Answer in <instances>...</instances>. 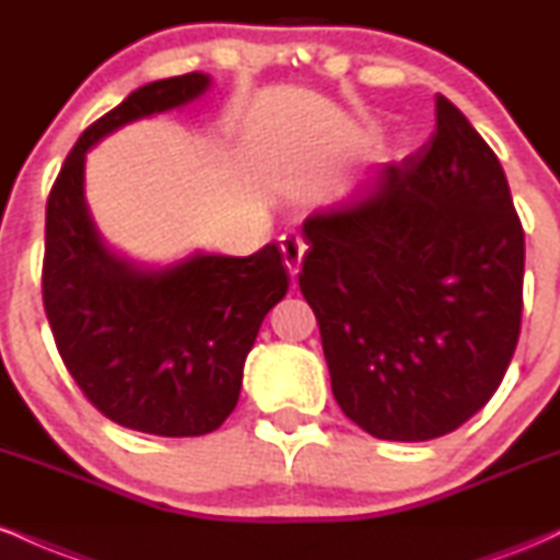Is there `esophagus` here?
Wrapping results in <instances>:
<instances>
[{
    "label": "esophagus",
    "mask_w": 560,
    "mask_h": 560,
    "mask_svg": "<svg viewBox=\"0 0 560 560\" xmlns=\"http://www.w3.org/2000/svg\"><path fill=\"white\" fill-rule=\"evenodd\" d=\"M279 244H281V255H284L289 273L294 276L300 271L302 255H305V242H302V236L294 234V231H287V234L279 240Z\"/></svg>",
    "instance_id": "1"
}]
</instances>
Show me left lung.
I'll return each mask as SVG.
<instances>
[{
  "mask_svg": "<svg viewBox=\"0 0 560 560\" xmlns=\"http://www.w3.org/2000/svg\"><path fill=\"white\" fill-rule=\"evenodd\" d=\"M302 236L300 289L347 419L423 442L485 408L522 331L524 229L500 160L453 102L436 94L432 139Z\"/></svg>",
  "mask_w": 560,
  "mask_h": 560,
  "instance_id": "left-lung-1",
  "label": "left lung"
}]
</instances>
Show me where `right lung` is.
Listing matches in <instances>:
<instances>
[{
	"label": "right lung",
	"mask_w": 560,
	"mask_h": 560,
	"mask_svg": "<svg viewBox=\"0 0 560 560\" xmlns=\"http://www.w3.org/2000/svg\"><path fill=\"white\" fill-rule=\"evenodd\" d=\"M210 79L186 73L137 89L94 120L47 199L42 294L62 363L102 416L158 436H199L236 408L244 358L287 294L276 244L249 258L195 255L144 271L113 255L83 202L89 147L115 128L197 100Z\"/></svg>",
	"instance_id": "1"
}]
</instances>
